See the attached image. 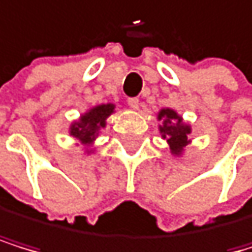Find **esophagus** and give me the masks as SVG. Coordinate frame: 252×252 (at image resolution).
Instances as JSON below:
<instances>
[{
	"label": "esophagus",
	"mask_w": 252,
	"mask_h": 252,
	"mask_svg": "<svg viewBox=\"0 0 252 252\" xmlns=\"http://www.w3.org/2000/svg\"><path fill=\"white\" fill-rule=\"evenodd\" d=\"M127 104L131 106L134 110H137L138 107H140V101H138V98H129L127 99Z\"/></svg>",
	"instance_id": "esophagus-1"
}]
</instances>
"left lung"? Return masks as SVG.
<instances>
[{"mask_svg":"<svg viewBox=\"0 0 252 252\" xmlns=\"http://www.w3.org/2000/svg\"><path fill=\"white\" fill-rule=\"evenodd\" d=\"M157 120L160 121V137L167 140L171 156L182 157L186 153V148L191 145V140L189 138L191 134V125L186 123L182 115L170 107H163L157 112Z\"/></svg>","mask_w":252,"mask_h":252,"instance_id":"obj_1","label":"left lung"}]
</instances>
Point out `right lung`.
Returning a JSON list of instances; mask_svg holds the SVG:
<instances>
[{
	"instance_id": "obj_1",
	"label": "right lung",
	"mask_w": 252,
	"mask_h": 252,
	"mask_svg": "<svg viewBox=\"0 0 252 252\" xmlns=\"http://www.w3.org/2000/svg\"><path fill=\"white\" fill-rule=\"evenodd\" d=\"M115 114V104L114 102H106V104H96L85 112H82L78 120L70 123L68 134L76 138L82 145L84 154H93L95 153L96 138L101 135L102 129L107 126V118Z\"/></svg>"
}]
</instances>
